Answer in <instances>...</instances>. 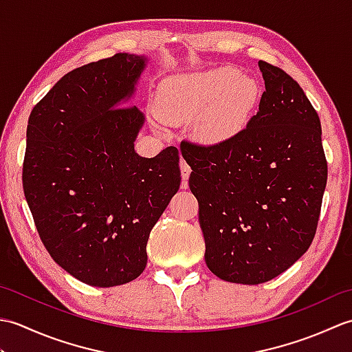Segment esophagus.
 I'll list each match as a JSON object with an SVG mask.
<instances>
[{
    "instance_id": "esophagus-1",
    "label": "esophagus",
    "mask_w": 352,
    "mask_h": 352,
    "mask_svg": "<svg viewBox=\"0 0 352 352\" xmlns=\"http://www.w3.org/2000/svg\"><path fill=\"white\" fill-rule=\"evenodd\" d=\"M180 169H182V177H183V180H184L183 186H188V178H189V175H190L192 169H190V166H189V163L186 162L184 159H182V162H180Z\"/></svg>"
}]
</instances>
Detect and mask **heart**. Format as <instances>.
Wrapping results in <instances>:
<instances>
[{"mask_svg":"<svg viewBox=\"0 0 352 352\" xmlns=\"http://www.w3.org/2000/svg\"><path fill=\"white\" fill-rule=\"evenodd\" d=\"M258 100L256 81L223 66L170 80L162 89L160 113L168 121L203 115L201 136L208 142H222L243 129Z\"/></svg>","mask_w":352,"mask_h":352,"instance_id":"b5f03b06","label":"heart"}]
</instances>
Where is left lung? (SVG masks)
<instances>
[{
  "instance_id": "obj_1",
  "label": "left lung",
  "mask_w": 352,
  "mask_h": 352,
  "mask_svg": "<svg viewBox=\"0 0 352 352\" xmlns=\"http://www.w3.org/2000/svg\"><path fill=\"white\" fill-rule=\"evenodd\" d=\"M258 66L266 91L248 125L218 144L180 145L207 267L251 286L278 276L310 248L328 175L318 111L289 74Z\"/></svg>"
}]
</instances>
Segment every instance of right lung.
Here are the masks:
<instances>
[{"label":"right lung","instance_id":"1","mask_svg":"<svg viewBox=\"0 0 352 352\" xmlns=\"http://www.w3.org/2000/svg\"><path fill=\"white\" fill-rule=\"evenodd\" d=\"M145 57L118 52L66 74L33 107L22 188L56 263L89 286L136 280L146 243L182 182L178 149L134 153L144 124L122 106Z\"/></svg>","mask_w":352,"mask_h":352}]
</instances>
